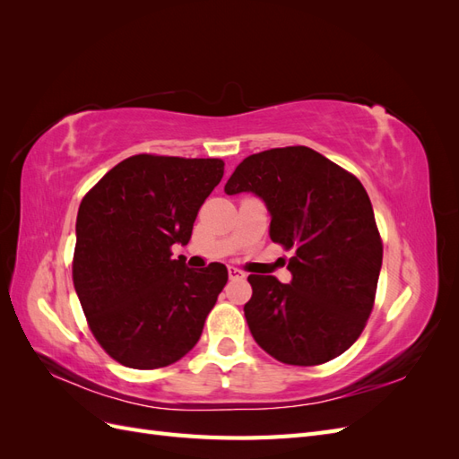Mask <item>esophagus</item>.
Listing matches in <instances>:
<instances>
[{
    "mask_svg": "<svg viewBox=\"0 0 459 459\" xmlns=\"http://www.w3.org/2000/svg\"><path fill=\"white\" fill-rule=\"evenodd\" d=\"M228 273H230V280H243V277H245V272H243V270L233 268V266L228 268Z\"/></svg>",
    "mask_w": 459,
    "mask_h": 459,
    "instance_id": "esophagus-1",
    "label": "esophagus"
}]
</instances>
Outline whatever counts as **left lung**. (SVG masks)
Instances as JSON below:
<instances>
[{"mask_svg": "<svg viewBox=\"0 0 459 459\" xmlns=\"http://www.w3.org/2000/svg\"><path fill=\"white\" fill-rule=\"evenodd\" d=\"M251 191L272 214L270 238L293 253L290 283L248 275L245 317L260 349L289 366H319L349 351L373 310L383 241L359 179L295 145L247 157L224 187Z\"/></svg>", "mask_w": 459, "mask_h": 459, "instance_id": "8db88e82", "label": "left lung"}]
</instances>
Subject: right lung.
Here are the masks:
<instances>
[{"instance_id": "add662e5", "label": "right lung", "mask_w": 459, "mask_h": 459, "mask_svg": "<svg viewBox=\"0 0 459 459\" xmlns=\"http://www.w3.org/2000/svg\"><path fill=\"white\" fill-rule=\"evenodd\" d=\"M221 176V159L142 152L118 162L82 199L73 281L95 341L118 364L157 369L197 344L228 268L212 262L191 270L172 258V245L189 243Z\"/></svg>"}]
</instances>
